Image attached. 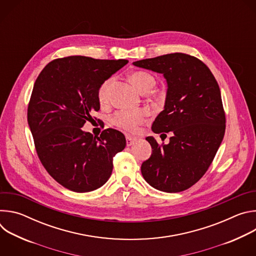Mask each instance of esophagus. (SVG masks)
I'll use <instances>...</instances> for the list:
<instances>
[{"mask_svg":"<svg viewBox=\"0 0 256 256\" xmlns=\"http://www.w3.org/2000/svg\"><path fill=\"white\" fill-rule=\"evenodd\" d=\"M136 142V138H132L130 136H126V146H128V147H130V146L134 144Z\"/></svg>","mask_w":256,"mask_h":256,"instance_id":"1","label":"esophagus"}]
</instances>
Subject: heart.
<instances>
[{
  "mask_svg": "<svg viewBox=\"0 0 256 256\" xmlns=\"http://www.w3.org/2000/svg\"><path fill=\"white\" fill-rule=\"evenodd\" d=\"M130 82L142 93L146 94L150 92L155 86V79L149 72L138 70L130 76ZM114 83V77L107 78L98 89V99L101 103H106L110 94V88ZM147 114L144 110H120L116 112L110 122L112 124L128 132H136L140 124L146 120Z\"/></svg>",
  "mask_w": 256,
  "mask_h": 256,
  "instance_id": "1",
  "label": "heart"
}]
</instances>
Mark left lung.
I'll return each instance as SVG.
<instances>
[{"mask_svg": "<svg viewBox=\"0 0 256 256\" xmlns=\"http://www.w3.org/2000/svg\"><path fill=\"white\" fill-rule=\"evenodd\" d=\"M163 74L167 81L164 110L152 124L155 134L171 132L169 144L147 136L151 157L140 167L142 177L165 192H184L204 176L223 140L226 118L221 91L210 68L181 52L132 62Z\"/></svg>", "mask_w": 256, "mask_h": 256, "instance_id": "obj_1", "label": "left lung"}]
</instances>
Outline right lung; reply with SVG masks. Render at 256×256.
Masks as SVG:
<instances>
[{
	"label": "right lung",
	"mask_w": 256,
	"mask_h": 256,
	"mask_svg": "<svg viewBox=\"0 0 256 256\" xmlns=\"http://www.w3.org/2000/svg\"><path fill=\"white\" fill-rule=\"evenodd\" d=\"M128 62L82 56L56 58L34 83L27 120L36 152L48 174L72 192L101 188L112 175L114 157L126 148V138L116 130L93 136L81 128L100 109L102 82Z\"/></svg>",
	"instance_id": "right-lung-1"
}]
</instances>
